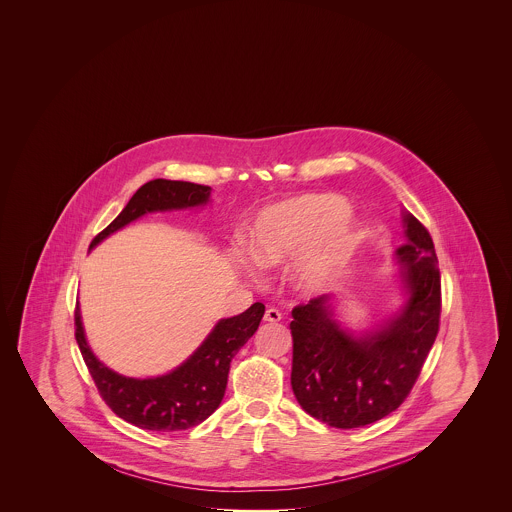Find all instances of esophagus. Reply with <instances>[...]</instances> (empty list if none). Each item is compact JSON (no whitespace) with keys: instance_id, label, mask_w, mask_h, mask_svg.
<instances>
[{"instance_id":"obj_1","label":"esophagus","mask_w":512,"mask_h":512,"mask_svg":"<svg viewBox=\"0 0 512 512\" xmlns=\"http://www.w3.org/2000/svg\"><path fill=\"white\" fill-rule=\"evenodd\" d=\"M265 320L270 322V324H276V322H280V320H282V313H280L278 309L270 307V309H267V313H265Z\"/></svg>"}]
</instances>
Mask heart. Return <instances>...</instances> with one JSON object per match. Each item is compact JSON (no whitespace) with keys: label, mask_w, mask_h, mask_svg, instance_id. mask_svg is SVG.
<instances>
[{"label":"heart","mask_w":512,"mask_h":512,"mask_svg":"<svg viewBox=\"0 0 512 512\" xmlns=\"http://www.w3.org/2000/svg\"><path fill=\"white\" fill-rule=\"evenodd\" d=\"M359 242L357 226L340 195L307 194L280 201L259 213L249 232V251L257 265L272 267L311 245L297 265L301 288H324Z\"/></svg>","instance_id":"b5f03b06"}]
</instances>
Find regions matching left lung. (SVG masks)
Returning a JSON list of instances; mask_svg holds the SVG:
<instances>
[{
	"mask_svg": "<svg viewBox=\"0 0 512 512\" xmlns=\"http://www.w3.org/2000/svg\"><path fill=\"white\" fill-rule=\"evenodd\" d=\"M397 249L407 303L380 330L355 338L334 320L330 295L292 311V390L305 413L351 430L393 413L413 390L436 341L441 276L430 232L405 213Z\"/></svg>",
	"mask_w": 512,
	"mask_h": 512,
	"instance_id": "left-lung-1",
	"label": "left lung"
}]
</instances>
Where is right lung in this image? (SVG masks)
Returning <instances> with one entry per match:
<instances>
[{"label": "right lung", "mask_w": 512, "mask_h": 512, "mask_svg": "<svg viewBox=\"0 0 512 512\" xmlns=\"http://www.w3.org/2000/svg\"><path fill=\"white\" fill-rule=\"evenodd\" d=\"M209 194V186L194 182L151 180L130 197L121 215L99 232L90 247L146 213L205 205ZM263 315L265 305L253 303L238 317L222 318L186 363L165 376L147 380L126 378L99 363L84 336L78 305L74 309V338L101 399L113 413L144 430L178 432L194 428L219 409L230 363L255 334Z\"/></svg>", "instance_id": "add662e5"}]
</instances>
